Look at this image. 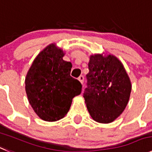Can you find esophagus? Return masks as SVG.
Instances as JSON below:
<instances>
[{
	"label": "esophagus",
	"mask_w": 152,
	"mask_h": 152,
	"mask_svg": "<svg viewBox=\"0 0 152 152\" xmlns=\"http://www.w3.org/2000/svg\"><path fill=\"white\" fill-rule=\"evenodd\" d=\"M78 80H79V81L80 82V83H83V82H84V77H83V75H80V77H78Z\"/></svg>",
	"instance_id": "esophagus-1"
}]
</instances>
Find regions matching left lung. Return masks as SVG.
Returning a JSON list of instances; mask_svg holds the SVG:
<instances>
[{
    "label": "left lung",
    "instance_id": "obj_1",
    "mask_svg": "<svg viewBox=\"0 0 152 152\" xmlns=\"http://www.w3.org/2000/svg\"><path fill=\"white\" fill-rule=\"evenodd\" d=\"M83 98L94 120L110 123L123 112L131 91L123 65L115 57L91 56Z\"/></svg>",
    "mask_w": 152,
    "mask_h": 152
}]
</instances>
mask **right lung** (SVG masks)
Wrapping results in <instances>:
<instances>
[{
	"label": "right lung",
	"instance_id": "add662e5",
	"mask_svg": "<svg viewBox=\"0 0 152 152\" xmlns=\"http://www.w3.org/2000/svg\"><path fill=\"white\" fill-rule=\"evenodd\" d=\"M61 49L54 44L39 53L25 79L28 101L43 120L55 122L66 115L72 99L81 93L82 85L70 75L72 63L63 60Z\"/></svg>",
	"mask_w": 152,
	"mask_h": 152
}]
</instances>
